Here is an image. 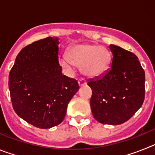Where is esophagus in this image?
<instances>
[{
  "mask_svg": "<svg viewBox=\"0 0 155 155\" xmlns=\"http://www.w3.org/2000/svg\"><path fill=\"white\" fill-rule=\"evenodd\" d=\"M78 84L80 86H83V85H84V84H87V81H86L84 78H81V79H79V81H78Z\"/></svg>",
  "mask_w": 155,
  "mask_h": 155,
  "instance_id": "esophagus-1",
  "label": "esophagus"
}]
</instances>
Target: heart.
<instances>
[{"label":"heart","instance_id":"1","mask_svg":"<svg viewBox=\"0 0 155 155\" xmlns=\"http://www.w3.org/2000/svg\"><path fill=\"white\" fill-rule=\"evenodd\" d=\"M111 53L103 46L93 44H79L71 46L67 52V57L60 60V64L71 70L74 65L81 66L82 73L88 77H99L109 70Z\"/></svg>","mask_w":155,"mask_h":155}]
</instances>
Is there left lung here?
I'll return each mask as SVG.
<instances>
[{"label":"left lung","instance_id":"left-lung-1","mask_svg":"<svg viewBox=\"0 0 155 155\" xmlns=\"http://www.w3.org/2000/svg\"><path fill=\"white\" fill-rule=\"evenodd\" d=\"M111 68L101 77L88 79L94 118L102 124L120 125L141 107L145 95V73L134 53L109 45Z\"/></svg>","mask_w":155,"mask_h":155}]
</instances>
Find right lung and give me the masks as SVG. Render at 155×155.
<instances>
[{"label":"right lung","instance_id":"add662e5","mask_svg":"<svg viewBox=\"0 0 155 155\" xmlns=\"http://www.w3.org/2000/svg\"><path fill=\"white\" fill-rule=\"evenodd\" d=\"M58 44V38L47 37L28 45L18 54L9 74L14 110L41 129L61 124L79 89L78 81L62 74Z\"/></svg>","mask_w":155,"mask_h":155}]
</instances>
